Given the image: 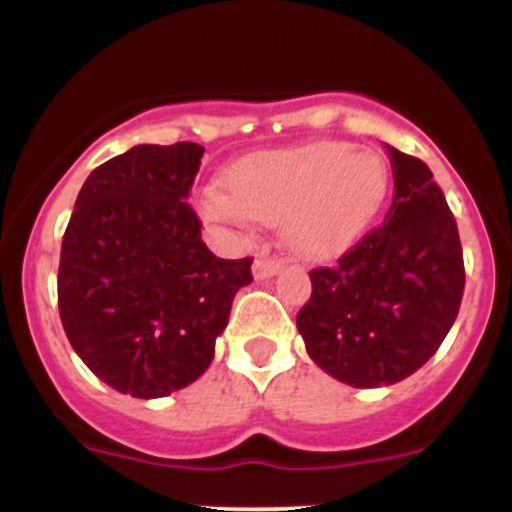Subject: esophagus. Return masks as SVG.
<instances>
[{
	"label": "esophagus",
	"instance_id": "esophagus-1",
	"mask_svg": "<svg viewBox=\"0 0 512 512\" xmlns=\"http://www.w3.org/2000/svg\"><path fill=\"white\" fill-rule=\"evenodd\" d=\"M277 270H280V260L272 255H265V252H262V255H257L255 262H252V275H255L257 280L272 277Z\"/></svg>",
	"mask_w": 512,
	"mask_h": 512
}]
</instances>
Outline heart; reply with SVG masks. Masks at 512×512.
I'll return each mask as SVG.
<instances>
[{"instance_id":"b5f03b06","label":"heart","mask_w":512,"mask_h":512,"mask_svg":"<svg viewBox=\"0 0 512 512\" xmlns=\"http://www.w3.org/2000/svg\"><path fill=\"white\" fill-rule=\"evenodd\" d=\"M389 163L344 141L270 151L242 160L227 190L205 188L198 210L218 225H282L287 245L309 260H332L364 237L389 193Z\"/></svg>"}]
</instances>
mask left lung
Masks as SVG:
<instances>
[{
  "instance_id": "obj_1",
  "label": "left lung",
  "mask_w": 512,
  "mask_h": 512,
  "mask_svg": "<svg viewBox=\"0 0 512 512\" xmlns=\"http://www.w3.org/2000/svg\"><path fill=\"white\" fill-rule=\"evenodd\" d=\"M389 148L394 200L337 265L309 272L297 314L307 352L356 389L389 386L421 369L458 317L466 287L461 237L423 160Z\"/></svg>"
}]
</instances>
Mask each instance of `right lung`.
<instances>
[{
    "label": "right lung",
    "mask_w": 512,
    "mask_h": 512,
    "mask_svg": "<svg viewBox=\"0 0 512 512\" xmlns=\"http://www.w3.org/2000/svg\"><path fill=\"white\" fill-rule=\"evenodd\" d=\"M205 148L136 146L86 178L61 240L59 314L74 352L111 389L160 399L215 356L252 257L220 260L188 200Z\"/></svg>",
    "instance_id": "1"
}]
</instances>
